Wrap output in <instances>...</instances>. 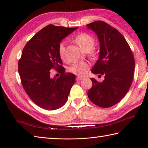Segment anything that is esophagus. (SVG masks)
Masks as SVG:
<instances>
[{
	"instance_id": "34e87169",
	"label": "esophagus",
	"mask_w": 148,
	"mask_h": 148,
	"mask_svg": "<svg viewBox=\"0 0 148 148\" xmlns=\"http://www.w3.org/2000/svg\"><path fill=\"white\" fill-rule=\"evenodd\" d=\"M83 79H84V78L82 77H77V78H76V80H77V81H79V80H82Z\"/></svg>"
}]
</instances>
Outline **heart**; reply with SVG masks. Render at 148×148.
I'll use <instances>...</instances> for the list:
<instances>
[{"label":"heart","instance_id":"1","mask_svg":"<svg viewBox=\"0 0 148 148\" xmlns=\"http://www.w3.org/2000/svg\"><path fill=\"white\" fill-rule=\"evenodd\" d=\"M75 42L81 47L84 52H87L89 56H95L96 55V52L93 49L95 45V39L91 34L86 33H80L75 37ZM58 51L60 59L62 60H65V42L64 41H62L59 44ZM89 68V64L88 62H79L71 64L69 67V70L75 75H84L87 73Z\"/></svg>","mask_w":148,"mask_h":148}]
</instances>
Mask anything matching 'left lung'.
Segmentation results:
<instances>
[{
    "mask_svg": "<svg viewBox=\"0 0 148 148\" xmlns=\"http://www.w3.org/2000/svg\"><path fill=\"white\" fill-rule=\"evenodd\" d=\"M86 26L96 34L100 46L99 59L91 72L104 76L101 82L91 78L92 86L88 96L97 106L108 108L117 104L128 91L133 81L135 59L128 44L118 30L102 21Z\"/></svg>",
    "mask_w": 148,
    "mask_h": 148,
    "instance_id": "1",
    "label": "left lung"
}]
</instances>
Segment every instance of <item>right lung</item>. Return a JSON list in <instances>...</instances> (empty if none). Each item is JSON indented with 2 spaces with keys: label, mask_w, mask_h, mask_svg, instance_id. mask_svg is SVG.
<instances>
[{
  "label": "right lung",
  "mask_w": 148,
  "mask_h": 148,
  "mask_svg": "<svg viewBox=\"0 0 148 148\" xmlns=\"http://www.w3.org/2000/svg\"><path fill=\"white\" fill-rule=\"evenodd\" d=\"M78 28L49 25L40 30L26 44L18 62V73L25 92L34 103L42 109L53 110L67 101L75 75L65 73L59 54V44ZM59 71L60 77L51 78V69Z\"/></svg>",
  "instance_id": "add662e5"
}]
</instances>
